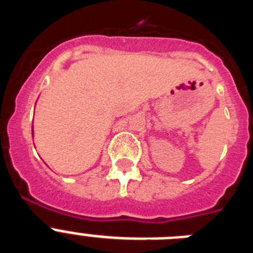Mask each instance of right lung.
<instances>
[{
  "instance_id": "obj_1",
  "label": "right lung",
  "mask_w": 253,
  "mask_h": 253,
  "mask_svg": "<svg viewBox=\"0 0 253 253\" xmlns=\"http://www.w3.org/2000/svg\"><path fill=\"white\" fill-rule=\"evenodd\" d=\"M33 137H34V130H33Z\"/></svg>"
}]
</instances>
